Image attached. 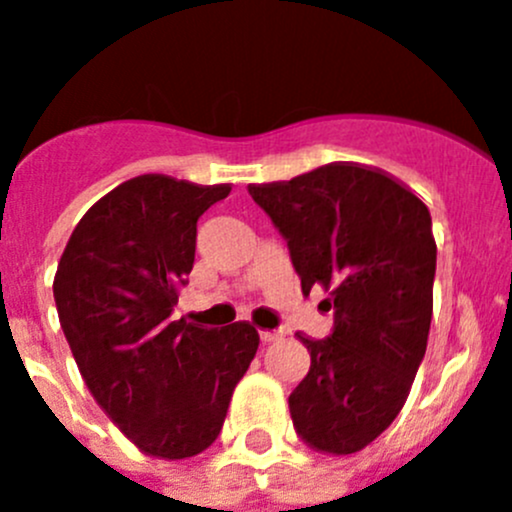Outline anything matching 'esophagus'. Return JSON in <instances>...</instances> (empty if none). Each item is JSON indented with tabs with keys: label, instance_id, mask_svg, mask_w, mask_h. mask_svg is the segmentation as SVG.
Listing matches in <instances>:
<instances>
[{
	"label": "esophagus",
	"instance_id": "34e87169",
	"mask_svg": "<svg viewBox=\"0 0 512 512\" xmlns=\"http://www.w3.org/2000/svg\"><path fill=\"white\" fill-rule=\"evenodd\" d=\"M260 338H262V343H275L280 338V333H275V331H260Z\"/></svg>",
	"mask_w": 512,
	"mask_h": 512
}]
</instances>
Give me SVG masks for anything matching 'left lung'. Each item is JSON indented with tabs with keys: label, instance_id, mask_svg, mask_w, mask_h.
I'll list each match as a JSON object with an SVG mask.
<instances>
[{
	"label": "left lung",
	"instance_id": "obj_1",
	"mask_svg": "<svg viewBox=\"0 0 512 512\" xmlns=\"http://www.w3.org/2000/svg\"><path fill=\"white\" fill-rule=\"evenodd\" d=\"M247 191L288 240L303 293L331 295V336H298L310 371L288 399L295 432L318 452L353 455L394 422L427 351L437 267L427 204L351 161Z\"/></svg>",
	"mask_w": 512,
	"mask_h": 512
}]
</instances>
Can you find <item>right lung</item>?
Masks as SVG:
<instances>
[{"label":"right lung","mask_w":512,"mask_h":512,"mask_svg":"<svg viewBox=\"0 0 512 512\" xmlns=\"http://www.w3.org/2000/svg\"><path fill=\"white\" fill-rule=\"evenodd\" d=\"M229 191L164 174L123 181L83 214L52 283L93 399L161 460H186L217 439L260 346L247 321L217 333L171 318L194 267L197 219Z\"/></svg>","instance_id":"obj_1"}]
</instances>
